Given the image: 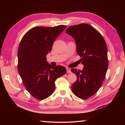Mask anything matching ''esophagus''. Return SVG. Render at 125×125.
I'll list each match as a JSON object with an SVG mask.
<instances>
[{"label":"esophagus","instance_id":"34e87169","mask_svg":"<svg viewBox=\"0 0 125 125\" xmlns=\"http://www.w3.org/2000/svg\"><path fill=\"white\" fill-rule=\"evenodd\" d=\"M66 71H67V73H71V69H70V68H68V67H67V68H66Z\"/></svg>","mask_w":125,"mask_h":125}]
</instances>
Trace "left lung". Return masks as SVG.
<instances>
[{"label": "left lung", "mask_w": 125, "mask_h": 125, "mask_svg": "<svg viewBox=\"0 0 125 125\" xmlns=\"http://www.w3.org/2000/svg\"><path fill=\"white\" fill-rule=\"evenodd\" d=\"M65 32L75 40L84 65L82 71L71 69L77 77L72 90L78 98L86 99L98 92L105 78L108 67L106 44L102 35L87 24L71 26Z\"/></svg>", "instance_id": "left-lung-1"}]
</instances>
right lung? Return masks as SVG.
<instances>
[{
  "label": "right lung",
  "mask_w": 125,
  "mask_h": 125,
  "mask_svg": "<svg viewBox=\"0 0 125 125\" xmlns=\"http://www.w3.org/2000/svg\"><path fill=\"white\" fill-rule=\"evenodd\" d=\"M66 27H33L25 33L19 46V73L26 90L39 100L49 97L55 90L54 82L66 73L65 67L52 66L46 59L55 39Z\"/></svg>",
  "instance_id": "1"
}]
</instances>
